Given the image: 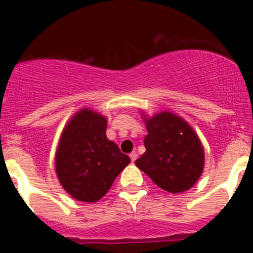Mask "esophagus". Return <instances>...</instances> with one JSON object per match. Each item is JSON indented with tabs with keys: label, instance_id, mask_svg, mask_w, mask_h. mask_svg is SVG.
Here are the masks:
<instances>
[{
	"label": "esophagus",
	"instance_id": "34e87169",
	"mask_svg": "<svg viewBox=\"0 0 253 253\" xmlns=\"http://www.w3.org/2000/svg\"><path fill=\"white\" fill-rule=\"evenodd\" d=\"M137 156L138 154L135 153V152H131L130 154H129V157H130V160H131V162H134V161L137 160Z\"/></svg>",
	"mask_w": 253,
	"mask_h": 253
}]
</instances>
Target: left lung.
<instances>
[{
  "mask_svg": "<svg viewBox=\"0 0 253 253\" xmlns=\"http://www.w3.org/2000/svg\"><path fill=\"white\" fill-rule=\"evenodd\" d=\"M144 122L148 134L144 138L146 152L135 161L138 169L169 193L191 189L204 169V149L195 131L169 111Z\"/></svg>",
  "mask_w": 253,
  "mask_h": 253,
  "instance_id": "8db88e82",
  "label": "left lung"
}]
</instances>
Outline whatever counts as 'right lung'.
I'll return each mask as SVG.
<instances>
[{
    "mask_svg": "<svg viewBox=\"0 0 253 253\" xmlns=\"http://www.w3.org/2000/svg\"><path fill=\"white\" fill-rule=\"evenodd\" d=\"M130 163L115 143L106 138V119L82 109L66 125L55 153V172L69 195L95 203Z\"/></svg>",
    "mask_w": 253,
    "mask_h": 253,
    "instance_id": "add662e5",
    "label": "right lung"
}]
</instances>
